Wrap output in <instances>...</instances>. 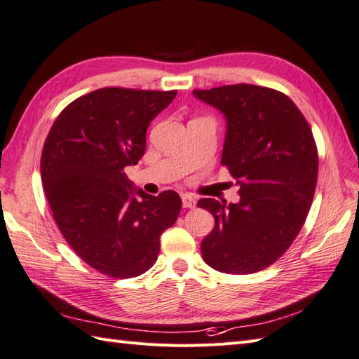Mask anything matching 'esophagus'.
Wrapping results in <instances>:
<instances>
[{
	"label": "esophagus",
	"instance_id": "1",
	"mask_svg": "<svg viewBox=\"0 0 359 359\" xmlns=\"http://www.w3.org/2000/svg\"><path fill=\"white\" fill-rule=\"evenodd\" d=\"M181 199H182V205H184L186 208H195L196 207V201L191 195L184 194V195H181Z\"/></svg>",
	"mask_w": 359,
	"mask_h": 359
}]
</instances>
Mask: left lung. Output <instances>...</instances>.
Wrapping results in <instances>:
<instances>
[{
  "label": "left lung",
  "instance_id": "8db88e82",
  "mask_svg": "<svg viewBox=\"0 0 359 359\" xmlns=\"http://www.w3.org/2000/svg\"><path fill=\"white\" fill-rule=\"evenodd\" d=\"M194 94L226 118L221 164L241 195L238 204L198 201L215 216L201 243L203 259L221 273H257L285 255L309 213L318 177L316 140L300 109L277 90L236 83Z\"/></svg>",
  "mask_w": 359,
  "mask_h": 359
}]
</instances>
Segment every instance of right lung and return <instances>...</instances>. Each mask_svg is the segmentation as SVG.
Returning a JSON list of instances; mask_svg holds the SVG:
<instances>
[{
	"label": "right lung",
	"instance_id": "right-lung-1",
	"mask_svg": "<svg viewBox=\"0 0 359 359\" xmlns=\"http://www.w3.org/2000/svg\"><path fill=\"white\" fill-rule=\"evenodd\" d=\"M175 95L95 90L64 108L43 143L41 178L55 221L76 255L104 276L146 273L158 257L160 236L178 219L177 191L147 195L125 173L144 155L147 126Z\"/></svg>",
	"mask_w": 359,
	"mask_h": 359
}]
</instances>
